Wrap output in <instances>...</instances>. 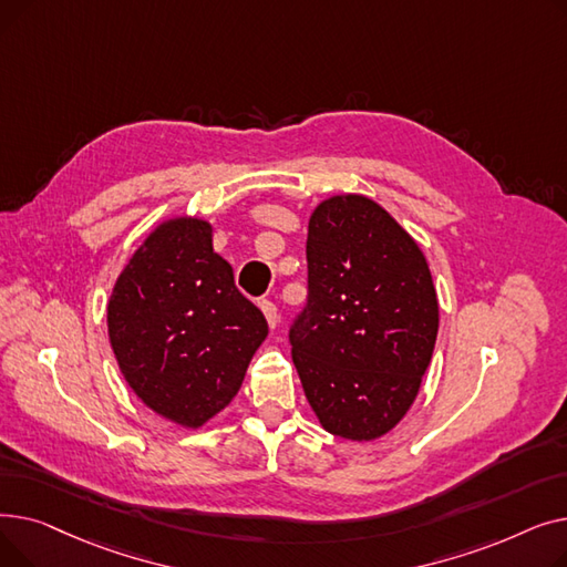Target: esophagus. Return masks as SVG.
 Segmentation results:
<instances>
[{
	"label": "esophagus",
	"instance_id": "obj_1",
	"mask_svg": "<svg viewBox=\"0 0 567 567\" xmlns=\"http://www.w3.org/2000/svg\"><path fill=\"white\" fill-rule=\"evenodd\" d=\"M259 308H261V312H264V317H266L268 326H271V329L276 331V326H278V321H280V317H278V308H276L271 301H261V303H259Z\"/></svg>",
	"mask_w": 567,
	"mask_h": 567
}]
</instances>
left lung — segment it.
<instances>
[{"label":"left lung","instance_id":"1","mask_svg":"<svg viewBox=\"0 0 567 567\" xmlns=\"http://www.w3.org/2000/svg\"><path fill=\"white\" fill-rule=\"evenodd\" d=\"M308 306L291 359L326 432L389 434L411 409L439 333V299L415 238L374 199H321L308 225Z\"/></svg>","mask_w":567,"mask_h":567}]
</instances>
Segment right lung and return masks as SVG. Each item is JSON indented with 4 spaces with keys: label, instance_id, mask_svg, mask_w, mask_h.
<instances>
[{
    "label": "right lung",
    "instance_id": "obj_1",
    "mask_svg": "<svg viewBox=\"0 0 567 567\" xmlns=\"http://www.w3.org/2000/svg\"><path fill=\"white\" fill-rule=\"evenodd\" d=\"M107 336L131 391L165 421L197 430L238 393L268 323L214 250V225H156L114 280Z\"/></svg>",
    "mask_w": 567,
    "mask_h": 567
}]
</instances>
